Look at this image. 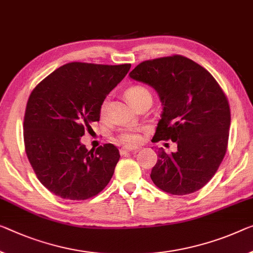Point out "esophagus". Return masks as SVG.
<instances>
[{
    "label": "esophagus",
    "instance_id": "34e87169",
    "mask_svg": "<svg viewBox=\"0 0 253 253\" xmlns=\"http://www.w3.org/2000/svg\"><path fill=\"white\" fill-rule=\"evenodd\" d=\"M131 151H138L137 147H134V148H131V147H122L121 149H120V154L124 155L126 153H131Z\"/></svg>",
    "mask_w": 253,
    "mask_h": 253
}]
</instances>
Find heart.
I'll return each mask as SVG.
<instances>
[{
  "label": "heart",
  "instance_id": "1",
  "mask_svg": "<svg viewBox=\"0 0 253 253\" xmlns=\"http://www.w3.org/2000/svg\"><path fill=\"white\" fill-rule=\"evenodd\" d=\"M126 98L130 100V102L134 105H137L140 100H142L146 97H150V91L143 86H139V84H135V86H131L126 90ZM106 112V103H104L100 107V113L105 114ZM141 130L138 129V127L129 126V127H123V129L120 130L118 133H116V138L120 142L124 143L126 146H137L141 142Z\"/></svg>",
  "mask_w": 253,
  "mask_h": 253
}]
</instances>
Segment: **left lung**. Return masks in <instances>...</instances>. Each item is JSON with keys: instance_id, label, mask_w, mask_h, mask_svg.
<instances>
[{"instance_id": "1", "label": "left lung", "mask_w": 253, "mask_h": 253, "mask_svg": "<svg viewBox=\"0 0 253 253\" xmlns=\"http://www.w3.org/2000/svg\"><path fill=\"white\" fill-rule=\"evenodd\" d=\"M130 78L158 92L163 113L153 141L170 140L177 151L159 149L154 184L174 196L193 193L211 180L227 150L228 99L207 70L182 55L143 61Z\"/></svg>"}]
</instances>
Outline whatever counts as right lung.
I'll return each instance as SVG.
<instances>
[{
    "label": "right lung",
    "instance_id": "1",
    "mask_svg": "<svg viewBox=\"0 0 253 253\" xmlns=\"http://www.w3.org/2000/svg\"><path fill=\"white\" fill-rule=\"evenodd\" d=\"M131 64L71 62L42 80L30 94L23 119V140L41 183L57 197L87 200L111 181L119 149L105 143L88 150L84 131L98 122L100 107Z\"/></svg>",
    "mask_w": 253,
    "mask_h": 253
}]
</instances>
